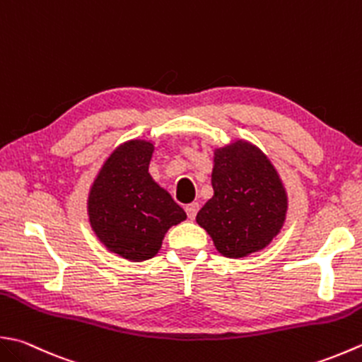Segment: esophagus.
<instances>
[{
    "label": "esophagus",
    "instance_id": "1",
    "mask_svg": "<svg viewBox=\"0 0 362 362\" xmlns=\"http://www.w3.org/2000/svg\"><path fill=\"white\" fill-rule=\"evenodd\" d=\"M197 210H199V204L197 202H193V204H188L185 207V211L189 219H194L196 215H197Z\"/></svg>",
    "mask_w": 362,
    "mask_h": 362
}]
</instances>
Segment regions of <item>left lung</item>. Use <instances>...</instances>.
I'll return each mask as SVG.
<instances>
[{
    "mask_svg": "<svg viewBox=\"0 0 362 362\" xmlns=\"http://www.w3.org/2000/svg\"><path fill=\"white\" fill-rule=\"evenodd\" d=\"M214 196L196 216L216 250L238 259L264 250L286 221L287 194L272 161L238 139L215 151Z\"/></svg>",
    "mask_w": 362,
    "mask_h": 362,
    "instance_id": "left-lung-1",
    "label": "left lung"
}]
</instances>
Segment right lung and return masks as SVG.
<instances>
[{
  "mask_svg": "<svg viewBox=\"0 0 362 362\" xmlns=\"http://www.w3.org/2000/svg\"><path fill=\"white\" fill-rule=\"evenodd\" d=\"M152 153L148 141L119 146L103 163L88 197L89 221L98 240L133 262L152 259L168 229L187 219L180 205L148 174Z\"/></svg>",
  "mask_w": 362,
  "mask_h": 362,
  "instance_id": "add662e5",
  "label": "right lung"
}]
</instances>
